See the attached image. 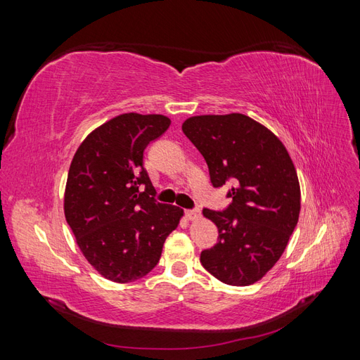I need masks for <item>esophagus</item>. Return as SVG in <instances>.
<instances>
[{"label": "esophagus", "instance_id": "esophagus-1", "mask_svg": "<svg viewBox=\"0 0 360 360\" xmlns=\"http://www.w3.org/2000/svg\"><path fill=\"white\" fill-rule=\"evenodd\" d=\"M184 214H186V217H188L189 221L198 219V217L201 216V214H200V210H197V209H195V210H186V212H184Z\"/></svg>", "mask_w": 360, "mask_h": 360}]
</instances>
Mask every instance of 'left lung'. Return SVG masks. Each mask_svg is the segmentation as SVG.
Masks as SVG:
<instances>
[{
    "label": "left lung",
    "mask_w": 360,
    "mask_h": 360,
    "mask_svg": "<svg viewBox=\"0 0 360 360\" xmlns=\"http://www.w3.org/2000/svg\"><path fill=\"white\" fill-rule=\"evenodd\" d=\"M181 129L205 159L213 188L231 184L226 209H202L219 237L202 250L201 264L224 284H254L276 264L299 221L300 186L288 151L243 114L191 117Z\"/></svg>",
    "instance_id": "1"
}]
</instances>
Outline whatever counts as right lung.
I'll use <instances>...</instances> for the list:
<instances>
[{
	"instance_id": "add662e5",
	"label": "right lung",
	"mask_w": 360,
	"mask_h": 360,
	"mask_svg": "<svg viewBox=\"0 0 360 360\" xmlns=\"http://www.w3.org/2000/svg\"><path fill=\"white\" fill-rule=\"evenodd\" d=\"M165 115L122 114L86 136L68 174L64 214L81 252L118 284L146 276L183 210L158 202L144 150L167 132Z\"/></svg>"
}]
</instances>
